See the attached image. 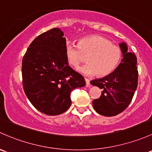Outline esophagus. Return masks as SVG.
Here are the masks:
<instances>
[{
  "label": "esophagus",
  "mask_w": 152,
  "mask_h": 152,
  "mask_svg": "<svg viewBox=\"0 0 152 152\" xmlns=\"http://www.w3.org/2000/svg\"><path fill=\"white\" fill-rule=\"evenodd\" d=\"M85 81H86V86H87V87H89V86H90V81H89V79L85 78Z\"/></svg>",
  "instance_id": "esophagus-1"
}]
</instances>
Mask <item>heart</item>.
<instances>
[{
    "label": "heart",
    "instance_id": "obj_1",
    "mask_svg": "<svg viewBox=\"0 0 152 152\" xmlns=\"http://www.w3.org/2000/svg\"><path fill=\"white\" fill-rule=\"evenodd\" d=\"M65 57L68 63L76 68L87 57L88 63L79 68V71L87 76H105L116 69L122 57V51L107 38L92 35L81 38L77 45L68 44Z\"/></svg>",
    "mask_w": 152,
    "mask_h": 152
}]
</instances>
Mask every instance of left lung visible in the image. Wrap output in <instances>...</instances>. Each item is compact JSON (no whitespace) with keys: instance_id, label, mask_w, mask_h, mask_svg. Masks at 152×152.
Segmentation results:
<instances>
[{"instance_id":"obj_1","label":"left lung","mask_w":152,"mask_h":152,"mask_svg":"<svg viewBox=\"0 0 152 152\" xmlns=\"http://www.w3.org/2000/svg\"><path fill=\"white\" fill-rule=\"evenodd\" d=\"M119 47L123 58L117 68L104 78L90 82L102 89L100 97L92 101L94 109L105 116H116L124 111L130 105L138 86L136 56L128 52L124 43Z\"/></svg>"}]
</instances>
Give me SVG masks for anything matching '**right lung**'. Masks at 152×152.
<instances>
[{
    "label": "right lung",
    "instance_id": "right-lung-1",
    "mask_svg": "<svg viewBox=\"0 0 152 152\" xmlns=\"http://www.w3.org/2000/svg\"><path fill=\"white\" fill-rule=\"evenodd\" d=\"M63 36L59 28L41 33L22 58L25 95L36 109L51 116L66 111L71 105V91L86 84L84 78L68 65Z\"/></svg>",
    "mask_w": 152,
    "mask_h": 152
}]
</instances>
